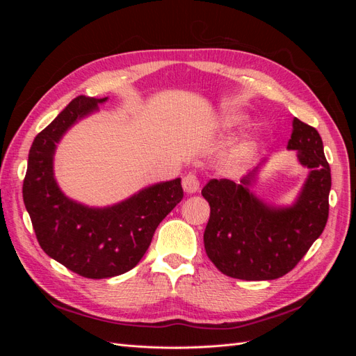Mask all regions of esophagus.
Instances as JSON below:
<instances>
[{"label":"esophagus","mask_w":356,"mask_h":356,"mask_svg":"<svg viewBox=\"0 0 356 356\" xmlns=\"http://www.w3.org/2000/svg\"><path fill=\"white\" fill-rule=\"evenodd\" d=\"M199 178L196 177V174H193V172H190V174H187L184 178H182V188H184L186 193H188V195H193V193H196L199 190Z\"/></svg>","instance_id":"esophagus-1"}]
</instances>
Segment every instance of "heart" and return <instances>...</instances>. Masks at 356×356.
Instances as JSON below:
<instances>
[{"label": "heart", "mask_w": 356, "mask_h": 356, "mask_svg": "<svg viewBox=\"0 0 356 356\" xmlns=\"http://www.w3.org/2000/svg\"><path fill=\"white\" fill-rule=\"evenodd\" d=\"M236 120H238V117H234V115H227V117H225V123H227V124H233ZM254 148H255V139H254V136L246 135L241 143L233 145L227 152V154H225V159H227V163L232 168L243 165L245 161L250 159V156L252 154Z\"/></svg>", "instance_id": "1"}]
</instances>
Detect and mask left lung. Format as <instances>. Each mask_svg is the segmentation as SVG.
<instances>
[{
    "label": "left lung",
    "instance_id": "8db88e82",
    "mask_svg": "<svg viewBox=\"0 0 356 356\" xmlns=\"http://www.w3.org/2000/svg\"><path fill=\"white\" fill-rule=\"evenodd\" d=\"M288 149L309 168V177L294 204L275 208L250 191L258 168L241 184L211 179L202 196L211 207L203 233L209 260L224 275L243 281H270L293 270L328 220L331 169L321 135L297 117Z\"/></svg>",
    "mask_w": 356,
    "mask_h": 356
}]
</instances>
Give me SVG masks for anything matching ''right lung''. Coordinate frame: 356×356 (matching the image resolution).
Listing matches in <instances>:
<instances>
[{
	"instance_id": "add662e5",
	"label": "right lung",
	"mask_w": 356,
	"mask_h": 356,
	"mask_svg": "<svg viewBox=\"0 0 356 356\" xmlns=\"http://www.w3.org/2000/svg\"><path fill=\"white\" fill-rule=\"evenodd\" d=\"M106 99L83 95L72 99L35 136L24 179V202L42 251L89 279L113 277L134 268L157 225L184 197L179 178L149 186L106 208L84 207L60 191L53 175L56 144Z\"/></svg>"
}]
</instances>
